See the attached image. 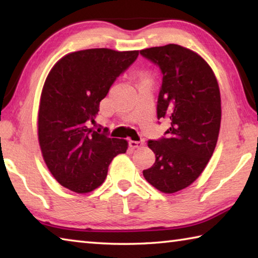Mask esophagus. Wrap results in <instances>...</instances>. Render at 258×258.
Instances as JSON below:
<instances>
[{
	"instance_id": "34e87169",
	"label": "esophagus",
	"mask_w": 258,
	"mask_h": 258,
	"mask_svg": "<svg viewBox=\"0 0 258 258\" xmlns=\"http://www.w3.org/2000/svg\"><path fill=\"white\" fill-rule=\"evenodd\" d=\"M128 145L131 148H133V149H135V148H141L145 146V141L143 140H141V141H132V140H130Z\"/></svg>"
}]
</instances>
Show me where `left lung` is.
<instances>
[{
    "label": "left lung",
    "mask_w": 258,
    "mask_h": 258,
    "mask_svg": "<svg viewBox=\"0 0 258 258\" xmlns=\"http://www.w3.org/2000/svg\"><path fill=\"white\" fill-rule=\"evenodd\" d=\"M140 54L160 68L157 117L171 121L167 137L148 142L156 161L143 176L159 191L174 194L197 180L215 150L222 115L220 87L209 64L186 47L167 44Z\"/></svg>",
    "instance_id": "1"
}]
</instances>
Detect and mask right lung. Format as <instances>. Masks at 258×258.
Here are the masks:
<instances>
[{"instance_id":"right-lung-1","label":"right lung","mask_w":258,"mask_h":258,"mask_svg":"<svg viewBox=\"0 0 258 258\" xmlns=\"http://www.w3.org/2000/svg\"><path fill=\"white\" fill-rule=\"evenodd\" d=\"M139 51L89 49L62 56L47 75L38 109V142L45 164L61 185L87 194L106 180L113 157L125 154L124 139L90 127L100 101Z\"/></svg>"}]
</instances>
